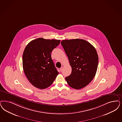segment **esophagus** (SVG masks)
<instances>
[{"label": "esophagus", "mask_w": 122, "mask_h": 122, "mask_svg": "<svg viewBox=\"0 0 122 122\" xmlns=\"http://www.w3.org/2000/svg\"><path fill=\"white\" fill-rule=\"evenodd\" d=\"M63 67H61L60 68V71H63Z\"/></svg>", "instance_id": "esophagus-1"}]
</instances>
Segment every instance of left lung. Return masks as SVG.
Returning <instances> with one entry per match:
<instances>
[{"label": "left lung", "mask_w": 122, "mask_h": 122, "mask_svg": "<svg viewBox=\"0 0 122 122\" xmlns=\"http://www.w3.org/2000/svg\"><path fill=\"white\" fill-rule=\"evenodd\" d=\"M61 44L71 67V74L65 77L73 88L86 86L94 78L98 64V56L95 47L82 39L62 41Z\"/></svg>", "instance_id": "obj_1"}]
</instances>
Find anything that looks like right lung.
<instances>
[{"mask_svg":"<svg viewBox=\"0 0 122 122\" xmlns=\"http://www.w3.org/2000/svg\"><path fill=\"white\" fill-rule=\"evenodd\" d=\"M60 40L37 38L29 42L22 56L23 71L35 87L44 89L53 83L59 72L51 58V53Z\"/></svg>","mask_w":122,"mask_h":122,"instance_id":"add662e5","label":"right lung"}]
</instances>
